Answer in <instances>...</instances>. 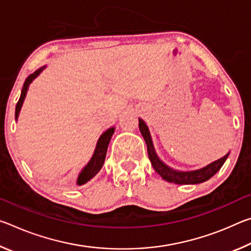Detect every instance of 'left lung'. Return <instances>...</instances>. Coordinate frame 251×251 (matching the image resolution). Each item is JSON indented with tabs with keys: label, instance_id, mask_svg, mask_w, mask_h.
Instances as JSON below:
<instances>
[{
	"label": "left lung",
	"instance_id": "1",
	"mask_svg": "<svg viewBox=\"0 0 251 251\" xmlns=\"http://www.w3.org/2000/svg\"><path fill=\"white\" fill-rule=\"evenodd\" d=\"M139 130H141L143 137L146 142L148 157H150L151 163L156 173H158L163 179L169 182H174V184L177 185H195L208 180L222 168L224 163L226 161L229 156V152H227V154L222 157V158L212 161V163L207 165V166L201 169H196V171H177V169H174L165 164L164 161L159 158L158 155L156 154L150 129H148V126L142 118H139Z\"/></svg>",
	"mask_w": 251,
	"mask_h": 251
}]
</instances>
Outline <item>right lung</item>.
Here are the masks:
<instances>
[{"label":"right lung","instance_id":"obj_1","mask_svg":"<svg viewBox=\"0 0 251 251\" xmlns=\"http://www.w3.org/2000/svg\"><path fill=\"white\" fill-rule=\"evenodd\" d=\"M45 67L46 66L40 67L39 70H36L33 74L29 75L28 77L25 79L23 88H22V92H21L20 100H19L18 104H16V107H15V121H18V118H19L21 108H22L23 103H24L25 96H26V94H27L29 84H31L33 80L35 79L37 76H39L42 73V72H43ZM114 131H115V127H110V128H108L107 130H105L104 133L100 135L99 141H97L94 154H93L92 158L90 159V161H88L86 166H85L82 169V171H80L79 175L77 177V181H76V184H77L78 186L84 185V184H86L87 181H90L92 178L94 177L96 174L100 171L101 167H103L104 161H105V157H106V152H107L108 144L110 142V138H112Z\"/></svg>","mask_w":251,"mask_h":251}]
</instances>
